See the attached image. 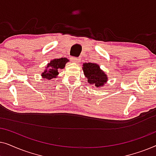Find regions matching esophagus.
I'll list each match as a JSON object with an SVG mask.
<instances>
[{
	"mask_svg": "<svg viewBox=\"0 0 156 156\" xmlns=\"http://www.w3.org/2000/svg\"><path fill=\"white\" fill-rule=\"evenodd\" d=\"M71 60L73 62L77 63L80 61V59L77 58V57H71Z\"/></svg>",
	"mask_w": 156,
	"mask_h": 156,
	"instance_id": "34e87169",
	"label": "esophagus"
}]
</instances>
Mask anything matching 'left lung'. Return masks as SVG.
<instances>
[{"mask_svg":"<svg viewBox=\"0 0 156 156\" xmlns=\"http://www.w3.org/2000/svg\"><path fill=\"white\" fill-rule=\"evenodd\" d=\"M87 82L94 87L104 86L108 81V76L96 63H84L82 67Z\"/></svg>","mask_w":156,"mask_h":156,"instance_id":"8db88e82","label":"left lung"}]
</instances>
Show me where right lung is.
Wrapping results in <instances>:
<instances>
[{
	"label": "right lung",
	"mask_w": 156,
	"mask_h": 156,
	"mask_svg": "<svg viewBox=\"0 0 156 156\" xmlns=\"http://www.w3.org/2000/svg\"><path fill=\"white\" fill-rule=\"evenodd\" d=\"M67 62H69V59L65 57L51 60L50 62L48 64L44 71L42 73V77L49 80L55 78L59 74V70L63 69Z\"/></svg>",
	"instance_id": "obj_1"
}]
</instances>
